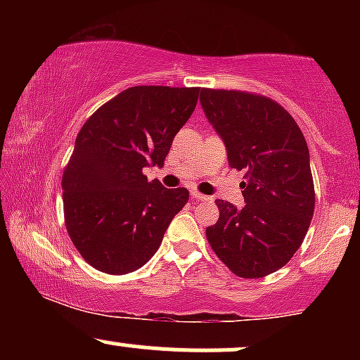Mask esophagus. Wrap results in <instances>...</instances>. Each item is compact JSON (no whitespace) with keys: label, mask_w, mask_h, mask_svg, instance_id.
<instances>
[{"label":"esophagus","mask_w":360,"mask_h":360,"mask_svg":"<svg viewBox=\"0 0 360 360\" xmlns=\"http://www.w3.org/2000/svg\"><path fill=\"white\" fill-rule=\"evenodd\" d=\"M191 198H193V200H196V201H212V198L206 196V194L198 193V191H193L191 193Z\"/></svg>","instance_id":"obj_1"}]
</instances>
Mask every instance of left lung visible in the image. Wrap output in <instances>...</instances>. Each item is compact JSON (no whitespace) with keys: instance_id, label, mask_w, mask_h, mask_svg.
<instances>
[{"instance_id":"left-lung-1","label":"left lung","mask_w":360,"mask_h":360,"mask_svg":"<svg viewBox=\"0 0 360 360\" xmlns=\"http://www.w3.org/2000/svg\"><path fill=\"white\" fill-rule=\"evenodd\" d=\"M200 101L225 143L230 167L243 172L245 201L242 208L214 201L220 217L206 229V238L233 274L264 278L300 249L315 212L307 140L271 98L203 88Z\"/></svg>"}]
</instances>
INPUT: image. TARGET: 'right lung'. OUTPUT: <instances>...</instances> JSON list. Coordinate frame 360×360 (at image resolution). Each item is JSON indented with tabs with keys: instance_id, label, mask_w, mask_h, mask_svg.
Returning <instances> with one entry per match:
<instances>
[{
	"instance_id": "obj_1",
	"label": "right lung",
	"mask_w": 360,
	"mask_h": 360,
	"mask_svg": "<svg viewBox=\"0 0 360 360\" xmlns=\"http://www.w3.org/2000/svg\"><path fill=\"white\" fill-rule=\"evenodd\" d=\"M198 94L200 88L134 86L82 125L62 174V201L69 237L94 269L117 276L140 269L188 203V189L148 183L142 171L164 166Z\"/></svg>"
}]
</instances>
